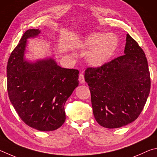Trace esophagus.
Wrapping results in <instances>:
<instances>
[{
	"instance_id": "esophagus-1",
	"label": "esophagus",
	"mask_w": 157,
	"mask_h": 157,
	"mask_svg": "<svg viewBox=\"0 0 157 157\" xmlns=\"http://www.w3.org/2000/svg\"><path fill=\"white\" fill-rule=\"evenodd\" d=\"M78 80H79V81H80L81 83H82V84L85 83V78H84V75L83 73H81L80 74H79Z\"/></svg>"
}]
</instances>
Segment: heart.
I'll return each mask as SVG.
<instances>
[{
    "label": "heart",
    "instance_id": "b5f03b06",
    "mask_svg": "<svg viewBox=\"0 0 157 157\" xmlns=\"http://www.w3.org/2000/svg\"><path fill=\"white\" fill-rule=\"evenodd\" d=\"M81 49L89 50L86 60L90 65L100 67L111 60L119 46V39L114 34L94 32L78 43Z\"/></svg>",
    "mask_w": 157,
    "mask_h": 157
}]
</instances>
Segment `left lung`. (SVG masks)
<instances>
[{
	"mask_svg": "<svg viewBox=\"0 0 157 157\" xmlns=\"http://www.w3.org/2000/svg\"><path fill=\"white\" fill-rule=\"evenodd\" d=\"M124 54L102 67H90L85 71L94 118L106 128H121L134 121L150 94L147 59L141 47L128 34Z\"/></svg>",
	"mask_w": 157,
	"mask_h": 157,
	"instance_id": "1",
	"label": "left lung"
}]
</instances>
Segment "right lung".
I'll return each instance as SVG.
<instances>
[{
  "label": "right lung",
  "mask_w": 157,
  "mask_h": 157,
  "mask_svg": "<svg viewBox=\"0 0 157 157\" xmlns=\"http://www.w3.org/2000/svg\"><path fill=\"white\" fill-rule=\"evenodd\" d=\"M39 29L24 33L7 65V91L18 116L40 131H53L65 121V103L78 86V71L57 65L48 56L36 60L25 57L27 39L38 36Z\"/></svg>",
  "instance_id": "add662e5"
}]
</instances>
